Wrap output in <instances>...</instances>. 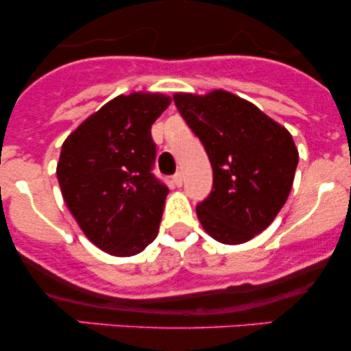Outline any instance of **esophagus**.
Returning a JSON list of instances; mask_svg holds the SVG:
<instances>
[{
  "mask_svg": "<svg viewBox=\"0 0 351 351\" xmlns=\"http://www.w3.org/2000/svg\"><path fill=\"white\" fill-rule=\"evenodd\" d=\"M173 183H175L178 188L183 186V173L176 171L175 175H173Z\"/></svg>",
  "mask_w": 351,
  "mask_h": 351,
  "instance_id": "1",
  "label": "esophagus"
}]
</instances>
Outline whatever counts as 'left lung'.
<instances>
[{"label":"left lung","instance_id":"left-lung-1","mask_svg":"<svg viewBox=\"0 0 351 351\" xmlns=\"http://www.w3.org/2000/svg\"><path fill=\"white\" fill-rule=\"evenodd\" d=\"M173 99L213 167V191L196 206L199 223L223 244L251 241L289 198L299 163L292 135L231 92Z\"/></svg>","mask_w":351,"mask_h":351}]
</instances>
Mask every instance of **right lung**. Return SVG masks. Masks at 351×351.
Listing matches in <instances>:
<instances>
[{"instance_id":"obj_1","label":"right lung","mask_w":351,"mask_h":351,"mask_svg":"<svg viewBox=\"0 0 351 351\" xmlns=\"http://www.w3.org/2000/svg\"><path fill=\"white\" fill-rule=\"evenodd\" d=\"M170 102L150 92L119 95L62 143V198L88 241L112 256H135L158 234L170 189L152 171V125Z\"/></svg>"}]
</instances>
